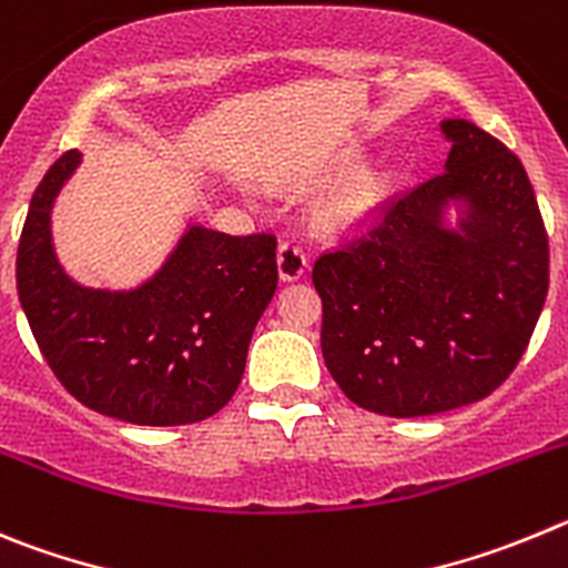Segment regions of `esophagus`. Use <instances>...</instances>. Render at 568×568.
I'll return each instance as SVG.
<instances>
[{"label": "esophagus", "instance_id": "34e87169", "mask_svg": "<svg viewBox=\"0 0 568 568\" xmlns=\"http://www.w3.org/2000/svg\"><path fill=\"white\" fill-rule=\"evenodd\" d=\"M305 268H308V260H305L303 248L296 246V243H291V240L280 243L277 248L280 280H283V283H294V280L303 277Z\"/></svg>", "mask_w": 568, "mask_h": 568}]
</instances>
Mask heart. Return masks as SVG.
Segmentation results:
<instances>
[{"mask_svg":"<svg viewBox=\"0 0 568 568\" xmlns=\"http://www.w3.org/2000/svg\"><path fill=\"white\" fill-rule=\"evenodd\" d=\"M390 195V175L385 170H359L347 178L328 201V221L342 234H362L379 221Z\"/></svg>","mask_w":568,"mask_h":568,"instance_id":"b5f03b06","label":"heart"}]
</instances>
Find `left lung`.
Returning <instances> with one entry per match:
<instances>
[{
  "instance_id": "left-lung-1",
  "label": "left lung",
  "mask_w": 568,
  "mask_h": 568,
  "mask_svg": "<svg viewBox=\"0 0 568 568\" xmlns=\"http://www.w3.org/2000/svg\"><path fill=\"white\" fill-rule=\"evenodd\" d=\"M442 130L453 144L442 175L314 265L331 376L354 405L393 418L489 396L549 291V237L524 163L473 121Z\"/></svg>"
}]
</instances>
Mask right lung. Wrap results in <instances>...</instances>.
<instances>
[{
	"label": "right lung",
	"instance_id": "obj_1",
	"mask_svg": "<svg viewBox=\"0 0 568 568\" xmlns=\"http://www.w3.org/2000/svg\"><path fill=\"white\" fill-rule=\"evenodd\" d=\"M79 166L75 150L50 166L19 240V303L44 359L104 416L144 427L214 416L237 390L254 325L277 291V240L189 217L150 277L130 288L84 285L53 246V206Z\"/></svg>",
	"mask_w": 568,
	"mask_h": 568
}]
</instances>
